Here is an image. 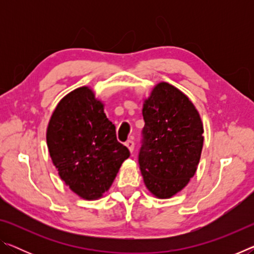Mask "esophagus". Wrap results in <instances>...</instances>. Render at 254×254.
<instances>
[{"mask_svg":"<svg viewBox=\"0 0 254 254\" xmlns=\"http://www.w3.org/2000/svg\"><path fill=\"white\" fill-rule=\"evenodd\" d=\"M126 145H127V148L128 149V151L132 153L133 150H134V142H133L132 140H128L126 142Z\"/></svg>","mask_w":254,"mask_h":254,"instance_id":"34e87169","label":"esophagus"}]
</instances>
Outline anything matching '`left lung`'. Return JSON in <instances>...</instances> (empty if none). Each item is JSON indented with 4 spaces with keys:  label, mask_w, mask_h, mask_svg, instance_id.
I'll return each instance as SVG.
<instances>
[{
    "label": "left lung",
    "mask_w": 254,
    "mask_h": 254,
    "mask_svg": "<svg viewBox=\"0 0 254 254\" xmlns=\"http://www.w3.org/2000/svg\"><path fill=\"white\" fill-rule=\"evenodd\" d=\"M142 115L141 175L154 197L171 198L196 174L204 143L203 122L187 95L166 81L154 85L144 98Z\"/></svg>",
    "instance_id": "1"
}]
</instances>
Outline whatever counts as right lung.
I'll list each match as a JSON object with an SVG mask.
<instances>
[{
  "instance_id": "1",
  "label": "right lung",
  "mask_w": 254,
  "mask_h": 254,
  "mask_svg": "<svg viewBox=\"0 0 254 254\" xmlns=\"http://www.w3.org/2000/svg\"><path fill=\"white\" fill-rule=\"evenodd\" d=\"M46 139L59 177L86 200L102 198L130 157L128 149L117 140L104 103L88 86L60 100L49 120Z\"/></svg>"
}]
</instances>
